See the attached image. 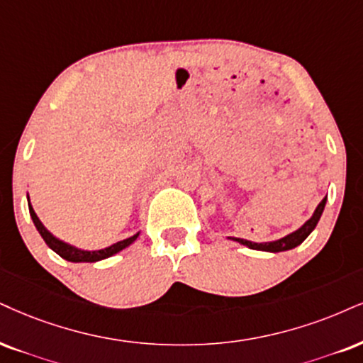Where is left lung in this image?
I'll use <instances>...</instances> for the list:
<instances>
[{
    "mask_svg": "<svg viewBox=\"0 0 363 363\" xmlns=\"http://www.w3.org/2000/svg\"><path fill=\"white\" fill-rule=\"evenodd\" d=\"M325 205H326V196L318 203V207L315 208L313 216L308 218V220L303 223V225L299 227V229H296L294 232H291V234H288V235L281 237V239L271 240V242H252V240L239 239V237H229V239L234 240V242L242 244V245H245V247H249V249L264 250V252H283V250L294 249V247H298V245L301 244L303 240H305L306 237L310 235L313 230H315L316 223H318L321 213H323V210H325Z\"/></svg>",
    "mask_w": 363,
    "mask_h": 363,
    "instance_id": "1",
    "label": "left lung"
}]
</instances>
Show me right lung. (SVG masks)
<instances>
[{"mask_svg":"<svg viewBox=\"0 0 363 363\" xmlns=\"http://www.w3.org/2000/svg\"><path fill=\"white\" fill-rule=\"evenodd\" d=\"M26 199H28L30 217H31V220H33L35 227H37L38 234L42 235L45 244H47L48 247L53 250V252H57L62 259H65V261H70V262H97V261H102V259L114 256V254H118L123 249H126L128 245H131L134 240L138 239V235H140V232H136V234L128 237V239L119 240V242H116L113 245H107V247L97 249V250H87V249L75 247V245L65 242V240L58 239V237L53 235L52 232L43 225L37 213H35V210L30 203V196L28 195H26Z\"/></svg>","mask_w":363,"mask_h":363,"instance_id":"add662e5","label":"right lung"}]
</instances>
